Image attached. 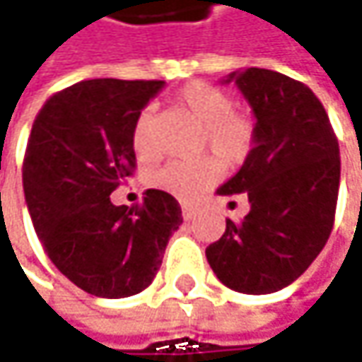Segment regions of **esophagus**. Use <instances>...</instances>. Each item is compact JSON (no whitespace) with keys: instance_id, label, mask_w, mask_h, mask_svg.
<instances>
[{"instance_id":"1","label":"esophagus","mask_w":362,"mask_h":362,"mask_svg":"<svg viewBox=\"0 0 362 362\" xmlns=\"http://www.w3.org/2000/svg\"><path fill=\"white\" fill-rule=\"evenodd\" d=\"M182 217H184L186 221H192V219L197 217V209L190 206V204H182Z\"/></svg>"}]
</instances>
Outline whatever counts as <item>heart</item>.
<instances>
[{"label":"heart","mask_w":362,"mask_h":362,"mask_svg":"<svg viewBox=\"0 0 362 362\" xmlns=\"http://www.w3.org/2000/svg\"><path fill=\"white\" fill-rule=\"evenodd\" d=\"M176 100L184 110L201 122L202 149H211L223 168H235L250 158L258 137L256 120L247 112L233 110V98L225 90L206 81H192L176 94ZM131 143L135 153L143 160H149L158 153L153 106H145L137 115ZM219 163L213 158L192 161L170 160L153 168L147 174V182L149 186L176 199L190 201L217 178Z\"/></svg>","instance_id":"1"}]
</instances>
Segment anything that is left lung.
Returning a JSON list of instances; mask_svg holds the SVG:
<instances>
[{"label":"left lung","instance_id":"obj_1","mask_svg":"<svg viewBox=\"0 0 362 362\" xmlns=\"http://www.w3.org/2000/svg\"><path fill=\"white\" fill-rule=\"evenodd\" d=\"M256 117V145L242 170L217 190L244 192L250 213L227 219L206 247L225 287L266 295L297 281L328 242L338 186L340 149L328 112L305 83L260 67L231 74Z\"/></svg>","mask_w":362,"mask_h":362}]
</instances>
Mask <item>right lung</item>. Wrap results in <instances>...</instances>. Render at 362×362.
<instances>
[{
    "instance_id": "add662e5",
    "label": "right lung",
    "mask_w": 362,
    "mask_h": 362,
    "mask_svg": "<svg viewBox=\"0 0 362 362\" xmlns=\"http://www.w3.org/2000/svg\"><path fill=\"white\" fill-rule=\"evenodd\" d=\"M161 88L160 79H88L53 94L34 118L22 168L34 231L51 262L96 297L149 287L182 225L180 204L163 190H145L135 206L110 201L137 168L135 118Z\"/></svg>"
}]
</instances>
